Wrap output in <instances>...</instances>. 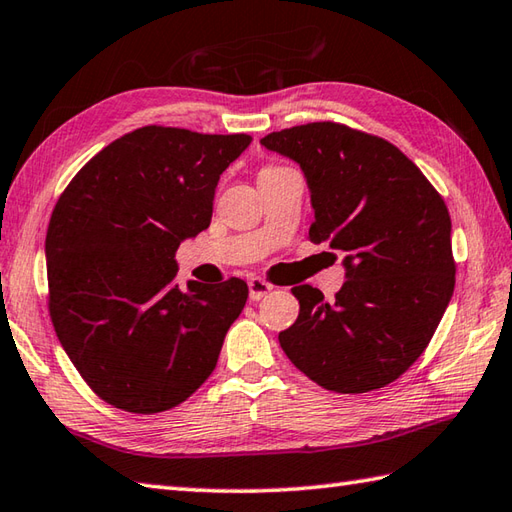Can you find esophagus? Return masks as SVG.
<instances>
[{
    "label": "esophagus",
    "mask_w": 512,
    "mask_h": 512,
    "mask_svg": "<svg viewBox=\"0 0 512 512\" xmlns=\"http://www.w3.org/2000/svg\"><path fill=\"white\" fill-rule=\"evenodd\" d=\"M273 288H275V286L268 284L266 279H262V277L248 279V295H250V299H253V302H259V299L266 297Z\"/></svg>",
    "instance_id": "1"
}]
</instances>
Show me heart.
<instances>
[{
	"mask_svg": "<svg viewBox=\"0 0 512 512\" xmlns=\"http://www.w3.org/2000/svg\"><path fill=\"white\" fill-rule=\"evenodd\" d=\"M279 166H266V168H262V170H259V175H262V173H270V170H277Z\"/></svg>",
	"mask_w": 512,
	"mask_h": 512,
	"instance_id": "1",
	"label": "heart"
}]
</instances>
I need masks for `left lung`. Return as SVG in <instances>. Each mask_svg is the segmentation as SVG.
Wrapping results in <instances>:
<instances>
[{"label": "left lung", "mask_w": 512, "mask_h": 512, "mask_svg": "<svg viewBox=\"0 0 512 512\" xmlns=\"http://www.w3.org/2000/svg\"><path fill=\"white\" fill-rule=\"evenodd\" d=\"M262 144L304 170L310 242L346 253L333 304L313 286L293 288L299 315L279 344L326 390L384 388L424 353L453 297L444 199L397 146L344 124L284 128Z\"/></svg>", "instance_id": "left-lung-1"}]
</instances>
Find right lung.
Instances as JSON below:
<instances>
[{
	"label": "right lung",
	"mask_w": 512,
	"mask_h": 512,
	"mask_svg": "<svg viewBox=\"0 0 512 512\" xmlns=\"http://www.w3.org/2000/svg\"><path fill=\"white\" fill-rule=\"evenodd\" d=\"M250 135L144 126L115 139L59 195L46 233L48 310L106 404L153 415L215 370L248 286L175 284L179 244L208 228L219 175Z\"/></svg>",
	"instance_id": "right-lung-1"
}]
</instances>
